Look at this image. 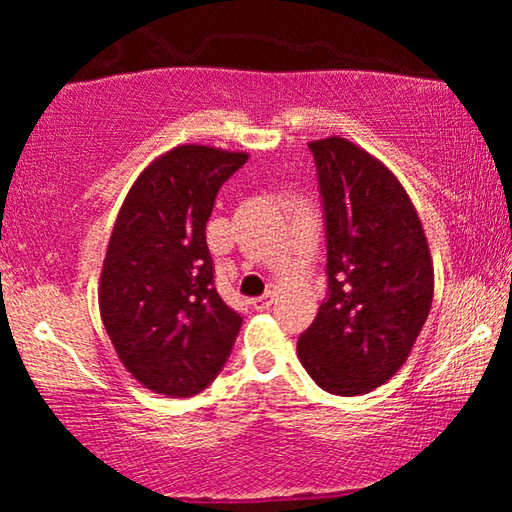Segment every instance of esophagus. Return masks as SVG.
<instances>
[{"label": "esophagus", "instance_id": "esophagus-1", "mask_svg": "<svg viewBox=\"0 0 512 512\" xmlns=\"http://www.w3.org/2000/svg\"><path fill=\"white\" fill-rule=\"evenodd\" d=\"M275 296H277V287H268V291L264 293L262 298H257V300H253V307L257 309V311H264V309H268L273 305V300H275Z\"/></svg>", "mask_w": 512, "mask_h": 512}]
</instances>
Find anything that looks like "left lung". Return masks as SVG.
Masks as SVG:
<instances>
[{"label":"left lung","instance_id":"8db88e82","mask_svg":"<svg viewBox=\"0 0 512 512\" xmlns=\"http://www.w3.org/2000/svg\"><path fill=\"white\" fill-rule=\"evenodd\" d=\"M325 205L329 296L298 359L332 395H363L400 370L427 323L433 262L420 216L384 162L345 137L309 142Z\"/></svg>","mask_w":512,"mask_h":512}]
</instances>
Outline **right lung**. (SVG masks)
<instances>
[{
	"instance_id": "1",
	"label": "right lung",
	"mask_w": 512,
	"mask_h": 512,
	"mask_svg": "<svg viewBox=\"0 0 512 512\" xmlns=\"http://www.w3.org/2000/svg\"><path fill=\"white\" fill-rule=\"evenodd\" d=\"M246 160L244 151L173 146L137 176L112 225L101 320L124 368L158 395L201 393L239 334L241 316L214 289L205 225Z\"/></svg>"
}]
</instances>
